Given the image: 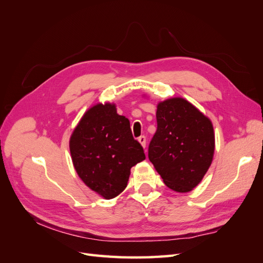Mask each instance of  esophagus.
I'll list each match as a JSON object with an SVG mask.
<instances>
[{"label":"esophagus","instance_id":"34e87169","mask_svg":"<svg viewBox=\"0 0 263 263\" xmlns=\"http://www.w3.org/2000/svg\"><path fill=\"white\" fill-rule=\"evenodd\" d=\"M138 141L140 142V145L144 147V148H146V137L145 136H140L139 138H138Z\"/></svg>","mask_w":263,"mask_h":263}]
</instances>
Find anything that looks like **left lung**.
I'll list each match as a JSON object with an SVG mask.
<instances>
[{
  "mask_svg": "<svg viewBox=\"0 0 263 263\" xmlns=\"http://www.w3.org/2000/svg\"><path fill=\"white\" fill-rule=\"evenodd\" d=\"M156 116L149 160L169 189L190 192L213 161L215 135L211 119L182 98L159 102Z\"/></svg>",
  "mask_w": 263,
  "mask_h": 263,
  "instance_id": "1",
  "label": "left lung"
}]
</instances>
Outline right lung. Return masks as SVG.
I'll use <instances>...</instances> for the list:
<instances>
[{
	"instance_id": "1",
	"label": "right lung",
	"mask_w": 263,
	"mask_h": 263,
	"mask_svg": "<svg viewBox=\"0 0 263 263\" xmlns=\"http://www.w3.org/2000/svg\"><path fill=\"white\" fill-rule=\"evenodd\" d=\"M69 147L78 176L105 200L123 192L132 166L146 159L133 137L129 119L117 114L114 103H99L87 109L71 135Z\"/></svg>"
}]
</instances>
